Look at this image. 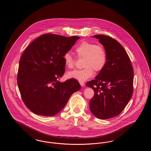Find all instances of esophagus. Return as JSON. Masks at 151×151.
Returning <instances> with one entry per match:
<instances>
[{
	"label": "esophagus",
	"mask_w": 151,
	"mask_h": 151,
	"mask_svg": "<svg viewBox=\"0 0 151 151\" xmlns=\"http://www.w3.org/2000/svg\"><path fill=\"white\" fill-rule=\"evenodd\" d=\"M79 83L81 85V86H83L84 85H85V83L84 82H82V81H79Z\"/></svg>",
	"instance_id": "obj_1"
}]
</instances>
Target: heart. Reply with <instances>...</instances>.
I'll list each match as a JSON object with an SVG mask.
<instances>
[{
  "instance_id": "heart-1",
  "label": "heart",
  "mask_w": 151,
  "mask_h": 151,
  "mask_svg": "<svg viewBox=\"0 0 151 151\" xmlns=\"http://www.w3.org/2000/svg\"><path fill=\"white\" fill-rule=\"evenodd\" d=\"M79 58H84L82 69L75 70L68 72L70 78H75L79 81H84L93 75L94 70L96 73L101 71L107 62V53L101 45L83 41L75 49ZM65 64L68 68H73L75 64V59L70 52H66L63 56Z\"/></svg>"
}]
</instances>
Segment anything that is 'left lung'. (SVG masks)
I'll use <instances>...</instances> for the list:
<instances>
[{"mask_svg": "<svg viewBox=\"0 0 151 151\" xmlns=\"http://www.w3.org/2000/svg\"><path fill=\"white\" fill-rule=\"evenodd\" d=\"M94 37L104 46L107 62L86 85L94 91L89 102L91 112L98 119H107L119 115L132 97L134 70L126 50L117 40L104 35Z\"/></svg>", "mask_w": 151, "mask_h": 151, "instance_id": "1", "label": "left lung"}]
</instances>
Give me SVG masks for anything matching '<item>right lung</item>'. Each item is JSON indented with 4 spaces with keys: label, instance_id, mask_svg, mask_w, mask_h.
Wrapping results in <instances>:
<instances>
[{
    "label": "right lung",
    "instance_id": "obj_1",
    "mask_svg": "<svg viewBox=\"0 0 151 151\" xmlns=\"http://www.w3.org/2000/svg\"><path fill=\"white\" fill-rule=\"evenodd\" d=\"M79 38L43 34L21 55L17 84L24 104L34 114L44 116L57 114L73 93L81 88L75 78L59 81L65 72L63 56Z\"/></svg>",
    "mask_w": 151,
    "mask_h": 151
}]
</instances>
